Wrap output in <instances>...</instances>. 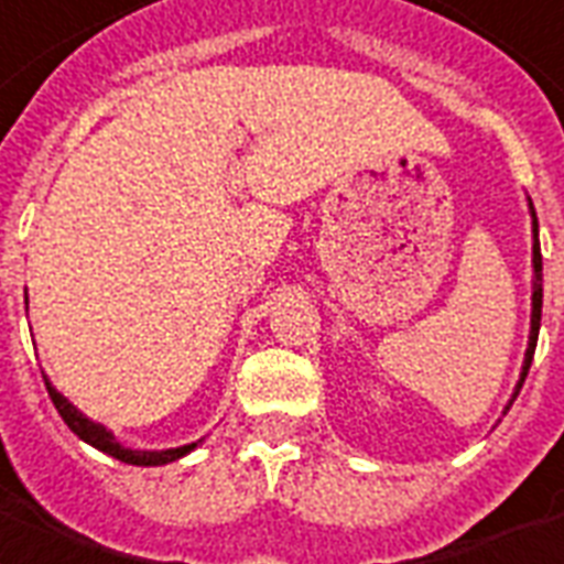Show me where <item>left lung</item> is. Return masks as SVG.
I'll use <instances>...</instances> for the list:
<instances>
[{"mask_svg":"<svg viewBox=\"0 0 564 564\" xmlns=\"http://www.w3.org/2000/svg\"><path fill=\"white\" fill-rule=\"evenodd\" d=\"M529 212H532V269H535V281H532V328H529V346H527V358H523V373H520V382H517L514 388V398L520 394V388H523V382H527V373H529V365H532V356H535V344H538V328H541V295H544V290H541V245H538V218H535V208H532V203H529ZM514 398H511V403H514ZM508 403V406H511ZM505 406V410H508Z\"/></svg>","mask_w":564,"mask_h":564,"instance_id":"left-lung-1","label":"left lung"}]
</instances>
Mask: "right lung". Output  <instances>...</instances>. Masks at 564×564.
I'll return each mask as SVG.
<instances>
[{"label": "right lung", "instance_id": "1", "mask_svg": "<svg viewBox=\"0 0 564 564\" xmlns=\"http://www.w3.org/2000/svg\"><path fill=\"white\" fill-rule=\"evenodd\" d=\"M44 382H47V391H50V400H53V406L59 410L62 421L68 424L70 431L77 433L83 442H89L91 448H98V452L110 454V457H116V460L122 463H131V466H164V463H173L178 460V457H185V454H191L194 448H197L199 442H191V445H182V448H164V452H133V448H124L122 442L116 440L104 424H98V421L86 419L74 403H70L65 394H59L56 388L50 386V379L44 377Z\"/></svg>", "mask_w": 564, "mask_h": 564}]
</instances>
